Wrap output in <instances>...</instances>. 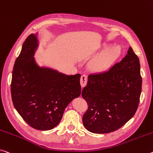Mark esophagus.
Returning a JSON list of instances; mask_svg holds the SVG:
<instances>
[{"label": "esophagus", "mask_w": 153, "mask_h": 153, "mask_svg": "<svg viewBox=\"0 0 153 153\" xmlns=\"http://www.w3.org/2000/svg\"><path fill=\"white\" fill-rule=\"evenodd\" d=\"M87 80H88V79H87L86 75H82L80 77V84L82 87H84L86 85Z\"/></svg>", "instance_id": "esophagus-1"}]
</instances>
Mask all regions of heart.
<instances>
[{
  "mask_svg": "<svg viewBox=\"0 0 153 153\" xmlns=\"http://www.w3.org/2000/svg\"><path fill=\"white\" fill-rule=\"evenodd\" d=\"M120 53L118 46L111 48L93 62V67L97 70H103L107 68L114 60L116 59Z\"/></svg>",
  "mask_w": 153,
  "mask_h": 153,
  "instance_id": "b5f03b06",
  "label": "heart"
}]
</instances>
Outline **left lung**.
<instances>
[{
	"mask_svg": "<svg viewBox=\"0 0 153 153\" xmlns=\"http://www.w3.org/2000/svg\"><path fill=\"white\" fill-rule=\"evenodd\" d=\"M142 82L140 60L132 48L107 71L90 74L82 91L88 105L82 118L86 129L108 133L126 124L137 110Z\"/></svg>",
	"mask_w": 153,
	"mask_h": 153,
	"instance_id": "1",
	"label": "left lung"
}]
</instances>
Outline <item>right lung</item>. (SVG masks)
<instances>
[{
	"label": "right lung",
	"mask_w": 153,
	"mask_h": 153,
	"mask_svg": "<svg viewBox=\"0 0 153 153\" xmlns=\"http://www.w3.org/2000/svg\"><path fill=\"white\" fill-rule=\"evenodd\" d=\"M37 46V37L31 34L14 64L11 93L22 118L34 129L46 131L59 125L68 104L80 95L81 75L39 67L33 58Z\"/></svg>",
	"instance_id": "right-lung-1"
}]
</instances>
